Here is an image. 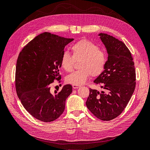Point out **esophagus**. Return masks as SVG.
<instances>
[{
	"mask_svg": "<svg viewBox=\"0 0 150 150\" xmlns=\"http://www.w3.org/2000/svg\"><path fill=\"white\" fill-rule=\"evenodd\" d=\"M80 86H77V85H73V88L74 89H76L77 88H79Z\"/></svg>",
	"mask_w": 150,
	"mask_h": 150,
	"instance_id": "obj_1",
	"label": "esophagus"
}]
</instances>
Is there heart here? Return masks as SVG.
I'll use <instances>...</instances> for the list:
<instances>
[{"instance_id": "1", "label": "heart", "mask_w": 150, "mask_h": 150, "mask_svg": "<svg viewBox=\"0 0 150 150\" xmlns=\"http://www.w3.org/2000/svg\"><path fill=\"white\" fill-rule=\"evenodd\" d=\"M74 59L81 58L79 69L73 71L66 77V82L73 85H81L91 76L97 77L105 70L107 63L106 53L93 42L82 39L71 46ZM68 52H64L61 57V66L67 71L73 69L74 59Z\"/></svg>"}]
</instances>
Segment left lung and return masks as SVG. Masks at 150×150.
<instances>
[{
	"label": "left lung",
	"mask_w": 150,
	"mask_h": 150,
	"mask_svg": "<svg viewBox=\"0 0 150 150\" xmlns=\"http://www.w3.org/2000/svg\"><path fill=\"white\" fill-rule=\"evenodd\" d=\"M106 49L105 70L93 82L105 91L90 88L86 106L94 116L110 121L121 115L135 88V70L130 52L122 41L105 33L98 34Z\"/></svg>",
	"instance_id": "8db88e82"
}]
</instances>
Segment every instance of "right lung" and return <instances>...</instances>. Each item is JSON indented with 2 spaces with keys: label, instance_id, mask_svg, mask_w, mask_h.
I'll return each mask as SVG.
<instances>
[{
  "label": "right lung",
  "instance_id": "add662e5",
  "mask_svg": "<svg viewBox=\"0 0 150 150\" xmlns=\"http://www.w3.org/2000/svg\"><path fill=\"white\" fill-rule=\"evenodd\" d=\"M74 39H68L45 32L25 46L16 65V91L26 110L34 117L45 122H52L63 112L65 101L72 92L67 84L55 95L50 85L59 80L61 57L65 46Z\"/></svg>",
  "mask_w": 150,
  "mask_h": 150
}]
</instances>
